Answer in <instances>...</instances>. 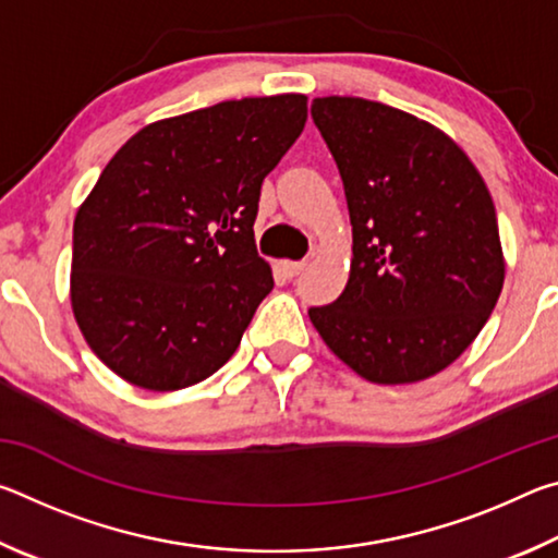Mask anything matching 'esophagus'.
<instances>
[{
    "mask_svg": "<svg viewBox=\"0 0 558 558\" xmlns=\"http://www.w3.org/2000/svg\"><path fill=\"white\" fill-rule=\"evenodd\" d=\"M305 266H307L305 260H282V263H280L282 276H286V278H295V276H300V272L305 270Z\"/></svg>",
    "mask_w": 558,
    "mask_h": 558,
    "instance_id": "1",
    "label": "esophagus"
}]
</instances>
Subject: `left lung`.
Wrapping results in <instances>:
<instances>
[{
  "instance_id": "1",
  "label": "left lung",
  "mask_w": 558,
  "mask_h": 558,
  "mask_svg": "<svg viewBox=\"0 0 558 558\" xmlns=\"http://www.w3.org/2000/svg\"><path fill=\"white\" fill-rule=\"evenodd\" d=\"M352 221V270L310 319L347 366L374 384L446 369L485 327L505 282L493 196L468 155L399 108L315 98Z\"/></svg>"
}]
</instances>
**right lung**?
I'll return each instance as SVG.
<instances>
[{
  "label": "right lung",
  "mask_w": 558,
  "mask_h": 558,
  "mask_svg": "<svg viewBox=\"0 0 558 558\" xmlns=\"http://www.w3.org/2000/svg\"><path fill=\"white\" fill-rule=\"evenodd\" d=\"M305 120L300 93L223 100L118 149L75 214L71 263L75 323L108 369L177 391L233 356L272 290L253 239L260 184Z\"/></svg>",
  "instance_id": "1"
}]
</instances>
